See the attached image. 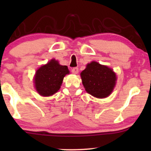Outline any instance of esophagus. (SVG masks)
<instances>
[{"label": "esophagus", "instance_id": "esophagus-1", "mask_svg": "<svg viewBox=\"0 0 151 151\" xmlns=\"http://www.w3.org/2000/svg\"><path fill=\"white\" fill-rule=\"evenodd\" d=\"M78 72H79V69H78L77 67H73V68L72 69V72L74 74H77Z\"/></svg>", "mask_w": 151, "mask_h": 151}]
</instances>
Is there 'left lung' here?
<instances>
[{
    "mask_svg": "<svg viewBox=\"0 0 151 151\" xmlns=\"http://www.w3.org/2000/svg\"><path fill=\"white\" fill-rule=\"evenodd\" d=\"M82 84L86 92L96 98H105L113 91L116 81L111 68L96 62H91L81 72Z\"/></svg>",
    "mask_w": 151,
    "mask_h": 151,
    "instance_id": "1",
    "label": "left lung"
}]
</instances>
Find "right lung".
I'll return each instance as SVG.
<instances>
[{"label":"right lung","instance_id":"right-lung-1","mask_svg":"<svg viewBox=\"0 0 151 151\" xmlns=\"http://www.w3.org/2000/svg\"><path fill=\"white\" fill-rule=\"evenodd\" d=\"M69 73L67 66L60 65L58 61L52 60L36 72L35 77L36 90L43 96H51L60 89L64 77Z\"/></svg>","mask_w":151,"mask_h":151}]
</instances>
